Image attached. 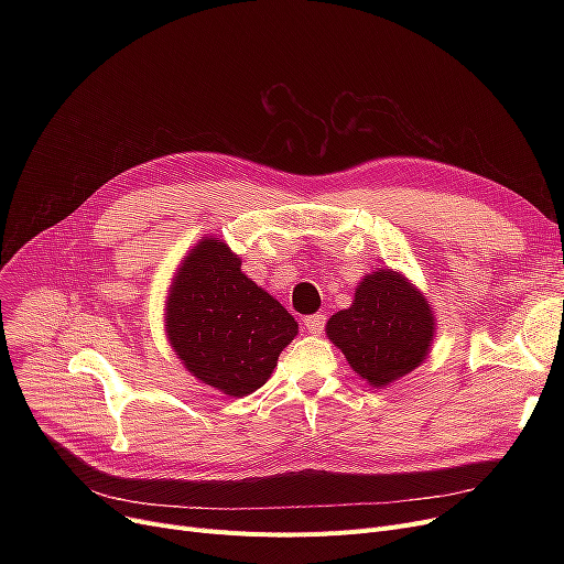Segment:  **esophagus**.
Here are the masks:
<instances>
[{
  "label": "esophagus",
  "instance_id": "1",
  "mask_svg": "<svg viewBox=\"0 0 564 564\" xmlns=\"http://www.w3.org/2000/svg\"><path fill=\"white\" fill-rule=\"evenodd\" d=\"M324 322H327V315L315 313V315H308V317L304 319V327L308 329V334H315V336H319V334L324 332Z\"/></svg>",
  "mask_w": 564,
  "mask_h": 564
}]
</instances>
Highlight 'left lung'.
Instances as JSON below:
<instances>
[{"label": "left lung", "instance_id": "left-lung-1", "mask_svg": "<svg viewBox=\"0 0 564 564\" xmlns=\"http://www.w3.org/2000/svg\"><path fill=\"white\" fill-rule=\"evenodd\" d=\"M436 317L425 292L402 272L366 274L349 308L327 322V338L368 387L387 389L416 370L432 349Z\"/></svg>", "mask_w": 564, "mask_h": 564}]
</instances>
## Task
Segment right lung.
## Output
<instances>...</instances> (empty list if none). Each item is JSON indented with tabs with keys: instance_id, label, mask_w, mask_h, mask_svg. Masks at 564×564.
Masks as SVG:
<instances>
[{
	"instance_id": "1",
	"label": "right lung",
	"mask_w": 564,
	"mask_h": 564,
	"mask_svg": "<svg viewBox=\"0 0 564 564\" xmlns=\"http://www.w3.org/2000/svg\"><path fill=\"white\" fill-rule=\"evenodd\" d=\"M164 332L183 366L228 398H245L272 377L300 324L245 272L215 235L177 264L164 304Z\"/></svg>"
}]
</instances>
